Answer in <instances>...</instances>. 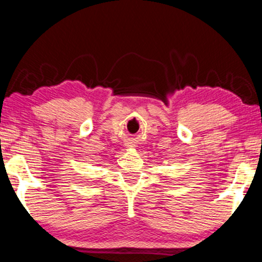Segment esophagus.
Returning <instances> with one entry per match:
<instances>
[{
    "mask_svg": "<svg viewBox=\"0 0 262 262\" xmlns=\"http://www.w3.org/2000/svg\"><path fill=\"white\" fill-rule=\"evenodd\" d=\"M126 147H127V148H131V147H134V144H132L131 142H127L126 143Z\"/></svg>",
    "mask_w": 262,
    "mask_h": 262,
    "instance_id": "34e87169",
    "label": "esophagus"
}]
</instances>
